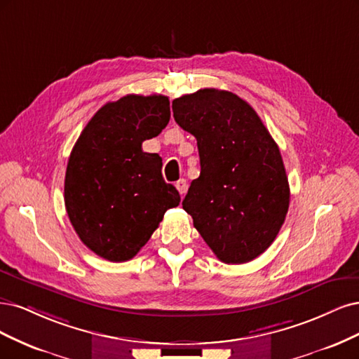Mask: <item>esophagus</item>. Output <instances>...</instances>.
I'll return each mask as SVG.
<instances>
[{
	"mask_svg": "<svg viewBox=\"0 0 359 359\" xmlns=\"http://www.w3.org/2000/svg\"><path fill=\"white\" fill-rule=\"evenodd\" d=\"M176 188H177V191L180 192V195H184V194H187V189H188V183H187V180H184V179H180L179 182H176Z\"/></svg>",
	"mask_w": 359,
	"mask_h": 359,
	"instance_id": "esophagus-1",
	"label": "esophagus"
}]
</instances>
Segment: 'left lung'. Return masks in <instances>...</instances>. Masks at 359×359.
<instances>
[{"instance_id": "1", "label": "left lung", "mask_w": 359, "mask_h": 359, "mask_svg": "<svg viewBox=\"0 0 359 359\" xmlns=\"http://www.w3.org/2000/svg\"><path fill=\"white\" fill-rule=\"evenodd\" d=\"M172 116L196 138L200 177L182 203L225 264H245L270 248L285 222L289 183L269 130L249 102L205 88L172 101Z\"/></svg>"}]
</instances>
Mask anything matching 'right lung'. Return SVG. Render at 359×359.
Masks as SVG:
<instances>
[{
	"mask_svg": "<svg viewBox=\"0 0 359 359\" xmlns=\"http://www.w3.org/2000/svg\"><path fill=\"white\" fill-rule=\"evenodd\" d=\"M170 121L165 95H126L107 102L77 138L67 164L64 200L83 245L98 257L134 258L177 207V189L163 179V159L143 152Z\"/></svg>",
	"mask_w": 359,
	"mask_h": 359,
	"instance_id": "obj_1",
	"label": "right lung"
}]
</instances>
